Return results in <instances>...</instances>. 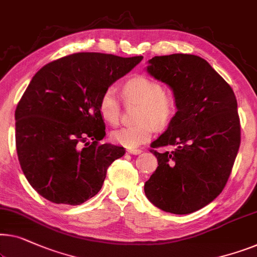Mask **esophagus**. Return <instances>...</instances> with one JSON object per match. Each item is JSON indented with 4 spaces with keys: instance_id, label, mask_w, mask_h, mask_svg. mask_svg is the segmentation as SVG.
I'll return each mask as SVG.
<instances>
[{
    "instance_id": "obj_1",
    "label": "esophagus",
    "mask_w": 257,
    "mask_h": 257,
    "mask_svg": "<svg viewBox=\"0 0 257 257\" xmlns=\"http://www.w3.org/2000/svg\"><path fill=\"white\" fill-rule=\"evenodd\" d=\"M141 150H139V148H130V150H127V153L128 154H132V155H138L141 153Z\"/></svg>"
}]
</instances>
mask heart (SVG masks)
<instances>
[{
  "instance_id": "heart-1",
  "label": "heart",
  "mask_w": 257,
  "mask_h": 257,
  "mask_svg": "<svg viewBox=\"0 0 257 257\" xmlns=\"http://www.w3.org/2000/svg\"><path fill=\"white\" fill-rule=\"evenodd\" d=\"M122 95L127 103L139 104L138 122L111 133L114 144L126 148H136L146 143L154 133L155 126L168 125L176 112V99L165 92L163 85L151 77L138 75L127 80L122 87ZM99 113L110 125H117L120 119V103L112 87L103 92L98 103Z\"/></svg>"
}]
</instances>
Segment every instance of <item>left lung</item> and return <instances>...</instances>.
<instances>
[{
	"label": "left lung",
	"instance_id": "1",
	"mask_svg": "<svg viewBox=\"0 0 257 257\" xmlns=\"http://www.w3.org/2000/svg\"><path fill=\"white\" fill-rule=\"evenodd\" d=\"M147 72L173 89L177 111L151 144L159 167L145 183V193L163 211L192 213L220 195L232 173L241 141L236 97L197 55L154 57ZM172 144L177 146L172 152L157 151Z\"/></svg>",
	"mask_w": 257,
	"mask_h": 257
}]
</instances>
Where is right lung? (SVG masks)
Listing matches in <instances>:
<instances>
[{
  "instance_id": "1",
  "label": "right lung",
  "mask_w": 257,
  "mask_h": 257,
  "mask_svg": "<svg viewBox=\"0 0 257 257\" xmlns=\"http://www.w3.org/2000/svg\"><path fill=\"white\" fill-rule=\"evenodd\" d=\"M143 57L82 52L40 68L15 111L16 150L31 187L55 204L80 205L97 195L125 148L101 144L98 103Z\"/></svg>"
}]
</instances>
